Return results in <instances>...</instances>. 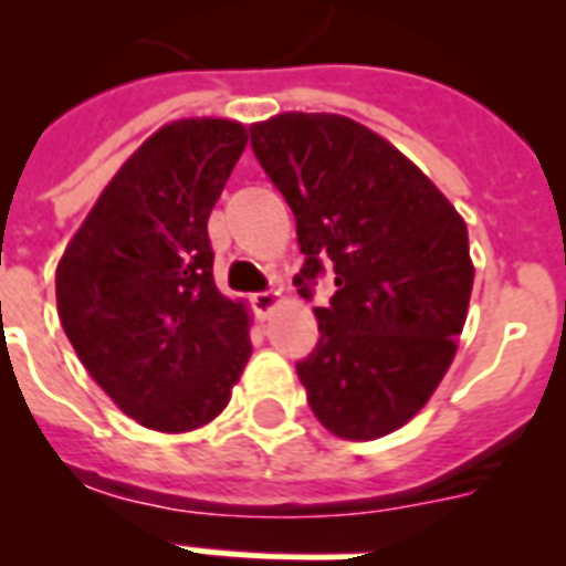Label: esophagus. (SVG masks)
<instances>
[{"label":"esophagus","instance_id":"1","mask_svg":"<svg viewBox=\"0 0 566 566\" xmlns=\"http://www.w3.org/2000/svg\"><path fill=\"white\" fill-rule=\"evenodd\" d=\"M279 305H282V296H279V293H275V291L255 293V296H252V308H255V314L261 319L270 317V314H273V311L279 308Z\"/></svg>","mask_w":566,"mask_h":566}]
</instances>
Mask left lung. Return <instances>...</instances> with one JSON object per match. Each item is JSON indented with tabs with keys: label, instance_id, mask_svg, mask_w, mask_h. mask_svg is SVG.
Returning <instances> with one entry per match:
<instances>
[{
	"label": "left lung",
	"instance_id": "1",
	"mask_svg": "<svg viewBox=\"0 0 566 566\" xmlns=\"http://www.w3.org/2000/svg\"><path fill=\"white\" fill-rule=\"evenodd\" d=\"M249 132L296 217L302 296L323 264L335 270V296L314 308L317 349L296 364L311 411L337 438H385L429 402L458 353L475 275L464 217L349 117L287 111Z\"/></svg>",
	"mask_w": 566,
	"mask_h": 566
}]
</instances>
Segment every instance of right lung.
Here are the masks:
<instances>
[{
  "mask_svg": "<svg viewBox=\"0 0 566 566\" xmlns=\"http://www.w3.org/2000/svg\"><path fill=\"white\" fill-rule=\"evenodd\" d=\"M238 119H172L105 185L55 270L57 317L119 411L202 429L252 355V314L213 284L208 217L247 149Z\"/></svg>",
  "mask_w": 566,
  "mask_h": 566,
  "instance_id": "add662e5",
  "label": "right lung"
}]
</instances>
